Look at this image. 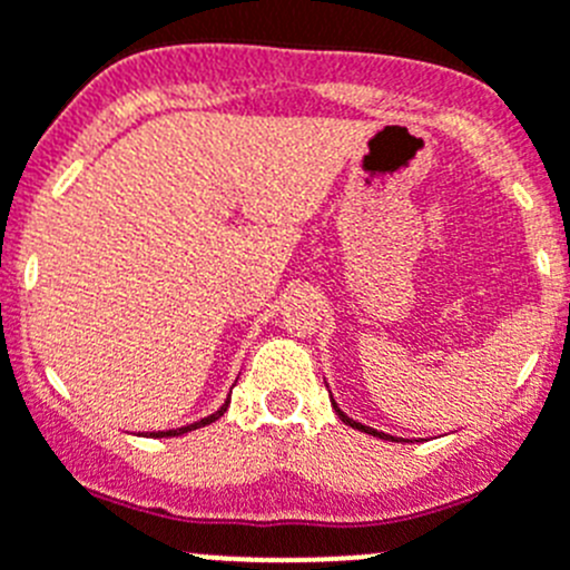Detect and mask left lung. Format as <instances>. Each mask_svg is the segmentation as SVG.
<instances>
[{
  "label": "left lung",
  "instance_id": "obj_1",
  "mask_svg": "<svg viewBox=\"0 0 570 570\" xmlns=\"http://www.w3.org/2000/svg\"><path fill=\"white\" fill-rule=\"evenodd\" d=\"M333 407H336V405H333ZM336 413H338V419H342V422H344V424H350V428L361 430V433H370V435H377V439H386V441H394V439H392V435H386V433H377V430L366 428V424H358V422H353V419H350V416H344V413H342V411H338V407H336Z\"/></svg>",
  "mask_w": 570,
  "mask_h": 570
}]
</instances>
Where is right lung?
Returning a JSON list of instances; mask_svg holds the SVG:
<instances>
[{"label": "right lung", "mask_w": 570, "mask_h": 570, "mask_svg": "<svg viewBox=\"0 0 570 570\" xmlns=\"http://www.w3.org/2000/svg\"><path fill=\"white\" fill-rule=\"evenodd\" d=\"M226 411H228V402H226V405H223L217 413H212V416L200 419V422L187 424V428H178V430H165V433H151V435H157V439H163V435H181V433H189V430H198V428H204V424H212V422H215V419H220Z\"/></svg>", "instance_id": "obj_1"}]
</instances>
